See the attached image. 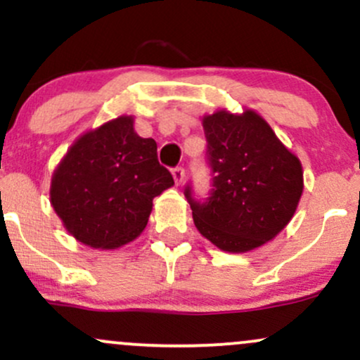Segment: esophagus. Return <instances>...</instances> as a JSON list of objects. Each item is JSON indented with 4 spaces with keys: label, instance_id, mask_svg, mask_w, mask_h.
Wrapping results in <instances>:
<instances>
[{
    "label": "esophagus",
    "instance_id": "obj_1",
    "mask_svg": "<svg viewBox=\"0 0 360 360\" xmlns=\"http://www.w3.org/2000/svg\"><path fill=\"white\" fill-rule=\"evenodd\" d=\"M172 176H174V181L176 184H181L184 181V169L181 166H177L172 169Z\"/></svg>",
    "mask_w": 360,
    "mask_h": 360
}]
</instances>
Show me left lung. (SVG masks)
<instances>
[{
	"label": "left lung",
	"instance_id": "8db88e82",
	"mask_svg": "<svg viewBox=\"0 0 360 360\" xmlns=\"http://www.w3.org/2000/svg\"><path fill=\"white\" fill-rule=\"evenodd\" d=\"M203 128L213 189L198 201L191 186H186L194 225L225 252L257 249L272 240L298 208L303 193L300 159L252 110L206 115Z\"/></svg>",
	"mask_w": 360,
	"mask_h": 360
}]
</instances>
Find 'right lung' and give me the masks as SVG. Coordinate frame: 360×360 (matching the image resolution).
<instances>
[{
  "instance_id": "right-lung-1",
  "label": "right lung",
  "mask_w": 360,
  "mask_h": 360,
  "mask_svg": "<svg viewBox=\"0 0 360 360\" xmlns=\"http://www.w3.org/2000/svg\"><path fill=\"white\" fill-rule=\"evenodd\" d=\"M172 184L155 140L139 137L123 115L72 143L53 171L51 203L76 240L117 249L142 233L152 200Z\"/></svg>"
}]
</instances>
